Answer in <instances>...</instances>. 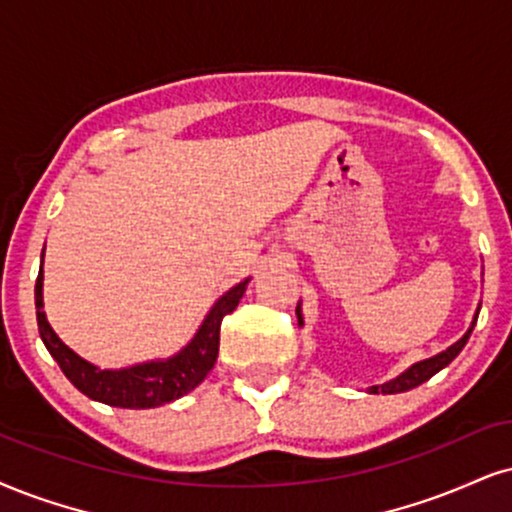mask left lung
<instances>
[{"label": "left lung", "mask_w": 512, "mask_h": 512, "mask_svg": "<svg viewBox=\"0 0 512 512\" xmlns=\"http://www.w3.org/2000/svg\"><path fill=\"white\" fill-rule=\"evenodd\" d=\"M479 308H482V304L477 306V313H475V318H472V325L468 327V332H465L456 344H451L449 349L437 353V356L413 363V365H410V368L403 370L401 375H396L394 380H389V382H384V384H372V387L368 389L370 394H401V391L420 387L422 382H427L432 375H437L441 368H446V365H449L453 358H456L458 353L463 351V346L468 344V339H470V334H472V327H475V323H477ZM296 320H299V327H304V313H301V301H299V304H296Z\"/></svg>", "instance_id": "8db88e82"}]
</instances>
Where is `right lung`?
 Instances as JSON below:
<instances>
[{
	"label": "right lung",
	"mask_w": 512,
	"mask_h": 512,
	"mask_svg": "<svg viewBox=\"0 0 512 512\" xmlns=\"http://www.w3.org/2000/svg\"><path fill=\"white\" fill-rule=\"evenodd\" d=\"M44 263V249H42ZM251 277L230 287L220 296L206 318L201 320L199 330L189 339L187 346H182L178 353L168 358H156V361H144L128 365V368L104 370L85 358L78 356L71 346H66L59 339V334L49 325L47 313H44L42 301V268L35 282V308H37V327L40 337L52 358L59 363L63 375L71 380V384L92 401L106 403L116 408H156L163 403H170L180 396H185L194 387L204 382V377L213 370L218 358L220 346V323L227 313H232L246 292Z\"/></svg>",
	"instance_id": "1"
}]
</instances>
